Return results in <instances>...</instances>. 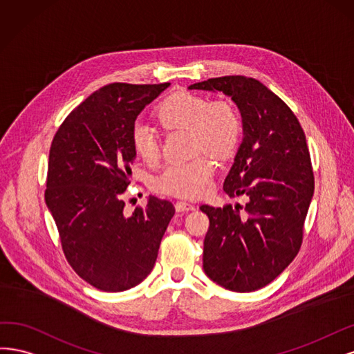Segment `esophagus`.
Segmentation results:
<instances>
[{
    "mask_svg": "<svg viewBox=\"0 0 354 354\" xmlns=\"http://www.w3.org/2000/svg\"><path fill=\"white\" fill-rule=\"evenodd\" d=\"M175 209H176V212L182 213V212L194 210V209H196V206H194V204H191V203H188V201H176Z\"/></svg>",
    "mask_w": 354,
    "mask_h": 354,
    "instance_id": "1",
    "label": "esophagus"
}]
</instances>
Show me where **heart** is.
<instances>
[{"label":"heart","instance_id":"obj_1","mask_svg":"<svg viewBox=\"0 0 354 354\" xmlns=\"http://www.w3.org/2000/svg\"><path fill=\"white\" fill-rule=\"evenodd\" d=\"M157 115L165 128H180L191 132L194 153L207 151L225 160L235 153L241 140V119L234 106L226 101H212L197 94L179 93L165 100ZM131 141L133 151L145 163L157 162L160 145L153 127L145 122H136ZM213 174L212 158L207 154H200L189 162L166 166L154 179V188L179 198H200L209 192Z\"/></svg>","mask_w":354,"mask_h":354}]
</instances>
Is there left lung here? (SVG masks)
I'll list each match as a JSON object with an SVG mask.
<instances>
[{
  "label": "left lung",
  "mask_w": 354,
  "mask_h": 354,
  "mask_svg": "<svg viewBox=\"0 0 354 354\" xmlns=\"http://www.w3.org/2000/svg\"><path fill=\"white\" fill-rule=\"evenodd\" d=\"M188 88L223 93L243 118V142L223 191L245 196V213L239 204L200 207L210 221L203 269L226 290L256 291L282 273L301 247L315 191L306 136L291 109L253 77H212Z\"/></svg>",
  "instance_id": "left-lung-1"
}]
</instances>
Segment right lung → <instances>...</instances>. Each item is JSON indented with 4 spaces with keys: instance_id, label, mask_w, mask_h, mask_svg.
Instances as JSON below:
<instances>
[{
    "instance_id": "right-lung-1",
    "label": "right lung",
    "mask_w": 354,
    "mask_h": 354,
    "mask_svg": "<svg viewBox=\"0 0 354 354\" xmlns=\"http://www.w3.org/2000/svg\"><path fill=\"white\" fill-rule=\"evenodd\" d=\"M169 85L102 86L54 135L45 203L67 261L101 291L129 290L148 277L175 214L172 203L150 196L144 209L127 216L122 200L136 157L135 120Z\"/></svg>"
}]
</instances>
